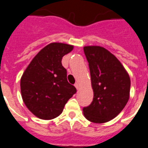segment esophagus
I'll list each match as a JSON object with an SVG mask.
<instances>
[{"label": "esophagus", "mask_w": 148, "mask_h": 148, "mask_svg": "<svg viewBox=\"0 0 148 148\" xmlns=\"http://www.w3.org/2000/svg\"><path fill=\"white\" fill-rule=\"evenodd\" d=\"M75 87H76V88L77 89V90L79 88V84H77V83H76V84H75Z\"/></svg>", "instance_id": "34e87169"}]
</instances>
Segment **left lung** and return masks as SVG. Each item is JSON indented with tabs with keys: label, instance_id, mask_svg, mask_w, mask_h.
<instances>
[{
	"label": "left lung",
	"instance_id": "8db88e82",
	"mask_svg": "<svg viewBox=\"0 0 148 148\" xmlns=\"http://www.w3.org/2000/svg\"><path fill=\"white\" fill-rule=\"evenodd\" d=\"M84 52L88 62L94 96L83 112L91 122H108L121 112L129 99V75L119 60L104 48L84 46Z\"/></svg>",
	"mask_w": 148,
	"mask_h": 148
}]
</instances>
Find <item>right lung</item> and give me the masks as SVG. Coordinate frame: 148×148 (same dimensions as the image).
<instances>
[{
    "label": "right lung",
    "mask_w": 148,
    "mask_h": 148,
    "mask_svg": "<svg viewBox=\"0 0 148 148\" xmlns=\"http://www.w3.org/2000/svg\"><path fill=\"white\" fill-rule=\"evenodd\" d=\"M73 45L51 43L34 56L21 79L23 101L31 112L41 119H52L62 113L64 105L76 92L68 82L62 57Z\"/></svg>",
    "instance_id": "obj_1"
}]
</instances>
